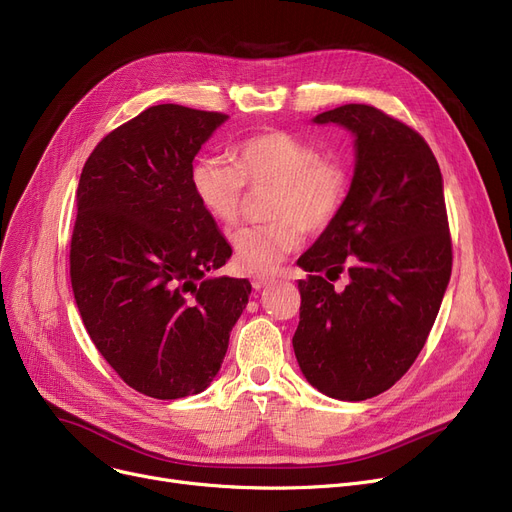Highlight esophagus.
I'll return each mask as SVG.
<instances>
[{"label":"esophagus","instance_id":"34e87169","mask_svg":"<svg viewBox=\"0 0 512 512\" xmlns=\"http://www.w3.org/2000/svg\"><path fill=\"white\" fill-rule=\"evenodd\" d=\"M272 282H274L272 276H253V280H251V284H253L255 290H261V288H265V286H270Z\"/></svg>","mask_w":512,"mask_h":512}]
</instances>
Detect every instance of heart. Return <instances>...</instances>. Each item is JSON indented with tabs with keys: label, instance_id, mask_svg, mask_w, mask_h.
I'll list each match as a JSON object with an SVG mask.
<instances>
[{
	"label": "heart",
	"instance_id": "obj_1",
	"mask_svg": "<svg viewBox=\"0 0 512 512\" xmlns=\"http://www.w3.org/2000/svg\"><path fill=\"white\" fill-rule=\"evenodd\" d=\"M191 186L203 211L218 224L238 220L245 186L272 188L265 224L230 234L234 261L249 274H265L297 251L309 232L326 230L344 207L351 172L338 155L297 134L270 130L255 134L234 149V164L222 157H201L191 170Z\"/></svg>",
	"mask_w": 512,
	"mask_h": 512
}]
</instances>
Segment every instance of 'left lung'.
<instances>
[{"mask_svg":"<svg viewBox=\"0 0 512 512\" xmlns=\"http://www.w3.org/2000/svg\"><path fill=\"white\" fill-rule=\"evenodd\" d=\"M313 122L351 130L357 161L340 215L299 259L311 274L299 280L292 346L319 392L367 400L409 371L444 299L452 242L442 174L421 134L378 107L348 103ZM342 271L352 282L336 293Z\"/></svg>","mask_w":512,"mask_h":512,"instance_id":"8db88e82","label":"left lung"}]
</instances>
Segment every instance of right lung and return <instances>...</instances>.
Instances as JSON below:
<instances>
[{
  "label": "right lung",
  "mask_w": 512,
  "mask_h": 512,
  "mask_svg": "<svg viewBox=\"0 0 512 512\" xmlns=\"http://www.w3.org/2000/svg\"><path fill=\"white\" fill-rule=\"evenodd\" d=\"M228 120L176 103L112 130L76 188L70 280L103 359L137 392L174 400L220 371L251 282L207 278L232 249L191 186L193 159Z\"/></svg>",
  "instance_id": "right-lung-1"
}]
</instances>
